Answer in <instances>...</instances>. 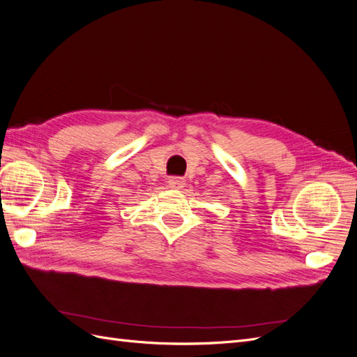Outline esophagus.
Instances as JSON below:
<instances>
[{
  "instance_id": "1",
  "label": "esophagus",
  "mask_w": 357,
  "mask_h": 357,
  "mask_svg": "<svg viewBox=\"0 0 357 357\" xmlns=\"http://www.w3.org/2000/svg\"><path fill=\"white\" fill-rule=\"evenodd\" d=\"M185 178L183 177H169L168 178V186L171 188V189H181V188H185Z\"/></svg>"
}]
</instances>
